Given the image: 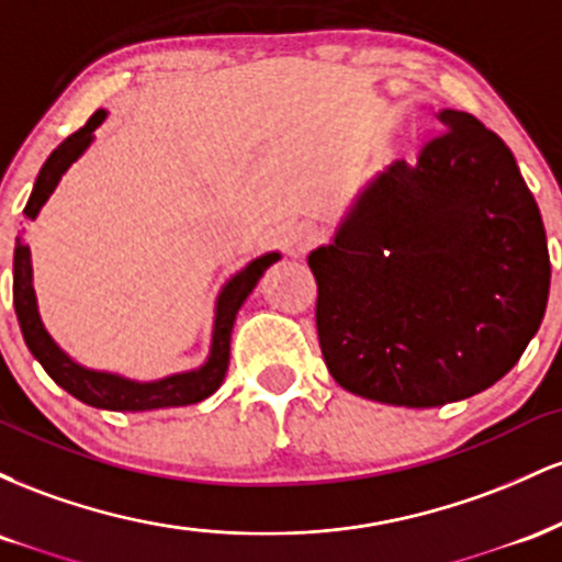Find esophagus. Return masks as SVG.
Here are the masks:
<instances>
[{
  "label": "esophagus",
  "instance_id": "1",
  "mask_svg": "<svg viewBox=\"0 0 562 562\" xmlns=\"http://www.w3.org/2000/svg\"><path fill=\"white\" fill-rule=\"evenodd\" d=\"M319 240H322V229L314 222H308V218H301V222H295L288 232L290 248L299 250V254H306V250L314 248V245H317Z\"/></svg>",
  "mask_w": 562,
  "mask_h": 562
}]
</instances>
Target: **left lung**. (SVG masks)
Segmentation results:
<instances>
[{"instance_id": "8db88e82", "label": "left lung", "mask_w": 562, "mask_h": 562, "mask_svg": "<svg viewBox=\"0 0 562 562\" xmlns=\"http://www.w3.org/2000/svg\"><path fill=\"white\" fill-rule=\"evenodd\" d=\"M438 124L417 164L372 179L335 240L308 254L335 383L412 409L505 378L550 295L544 224L509 147L470 113Z\"/></svg>"}]
</instances>
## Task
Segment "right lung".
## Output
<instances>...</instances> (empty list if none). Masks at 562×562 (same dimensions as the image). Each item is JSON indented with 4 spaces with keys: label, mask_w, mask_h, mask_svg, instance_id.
Masks as SVG:
<instances>
[{
    "label": "right lung",
    "mask_w": 562,
    "mask_h": 562,
    "mask_svg": "<svg viewBox=\"0 0 562 562\" xmlns=\"http://www.w3.org/2000/svg\"><path fill=\"white\" fill-rule=\"evenodd\" d=\"M105 111H97L79 132L70 134L68 139H63L49 153V158L44 160L42 171L36 177L34 192H31L29 203L23 209L25 218H36L38 209L53 195V190L60 182L63 173L68 171V166L87 150L89 142H92V132L105 121ZM277 259H280V254L259 256V259L250 261L243 272H237L222 288V293L216 299L214 338H211L209 362L200 367V370L179 372V375L156 380V383H137V380L111 375V372L87 370V367L76 364L68 353L60 351V346L49 338V333L42 325V317H38L34 285H31V250L21 237L15 240V259H12V303H15V314L18 322H21L25 346L31 348L38 364L47 370V375L60 389H66L70 396L79 398V402L113 412H145L164 409V406H187L203 402V398H209L222 385L224 375H227L229 338L237 312H240L243 301L254 293L261 274Z\"/></svg>",
    "instance_id": "right-lung-1"
}]
</instances>
